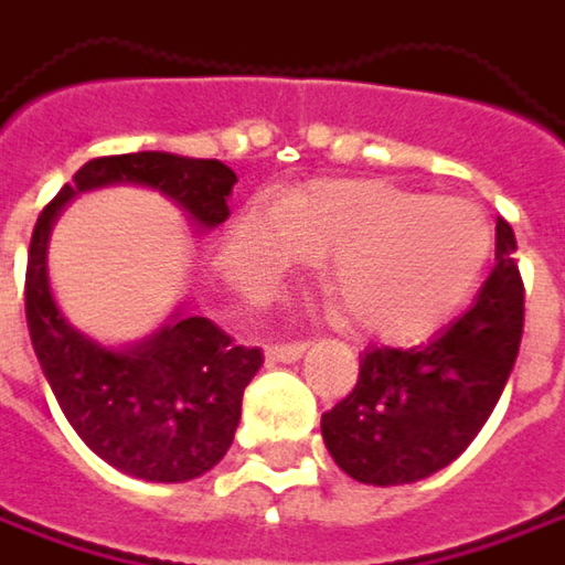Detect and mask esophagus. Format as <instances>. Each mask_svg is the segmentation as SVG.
<instances>
[{
	"label": "esophagus",
	"instance_id": "1",
	"mask_svg": "<svg viewBox=\"0 0 565 565\" xmlns=\"http://www.w3.org/2000/svg\"><path fill=\"white\" fill-rule=\"evenodd\" d=\"M307 354V344L303 341H294V344H271L265 356L271 360V363H294V360H300V356Z\"/></svg>",
	"mask_w": 565,
	"mask_h": 565
}]
</instances>
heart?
I'll return each mask as SVG.
<instances>
[{
    "label": "heart",
    "instance_id": "heart-1",
    "mask_svg": "<svg viewBox=\"0 0 565 565\" xmlns=\"http://www.w3.org/2000/svg\"><path fill=\"white\" fill-rule=\"evenodd\" d=\"M312 253L351 326L407 341L439 329L468 300L490 256L478 205L429 199L385 180H319L284 199V214L249 202L227 221L217 262L265 300Z\"/></svg>",
    "mask_w": 565,
    "mask_h": 565
}]
</instances>
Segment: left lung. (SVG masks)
<instances>
[{
    "label": "left lung",
    "mask_w": 565,
    "mask_h": 565,
    "mask_svg": "<svg viewBox=\"0 0 565 565\" xmlns=\"http://www.w3.org/2000/svg\"><path fill=\"white\" fill-rule=\"evenodd\" d=\"M515 234L497 221V265L475 307L420 348H366L354 392L322 414L334 465L360 483L424 480L471 446L515 366L525 287Z\"/></svg>",
    "instance_id": "8db88e82"
}]
</instances>
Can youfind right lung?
I'll return each mask as SVG.
<instances>
[{"label":"right lung","mask_w":565,"mask_h":565,"mask_svg":"<svg viewBox=\"0 0 565 565\" xmlns=\"http://www.w3.org/2000/svg\"><path fill=\"white\" fill-rule=\"evenodd\" d=\"M236 173L221 160L136 151L94 158L40 211L28 249L24 312L40 370L65 420L94 455L129 478L183 483L211 471L234 443L258 348L234 344L205 316L177 309L154 334L104 344L75 329L53 297L46 249L62 209L90 189L145 185L170 199L195 231L227 221Z\"/></svg>","instance_id":"1"}]
</instances>
